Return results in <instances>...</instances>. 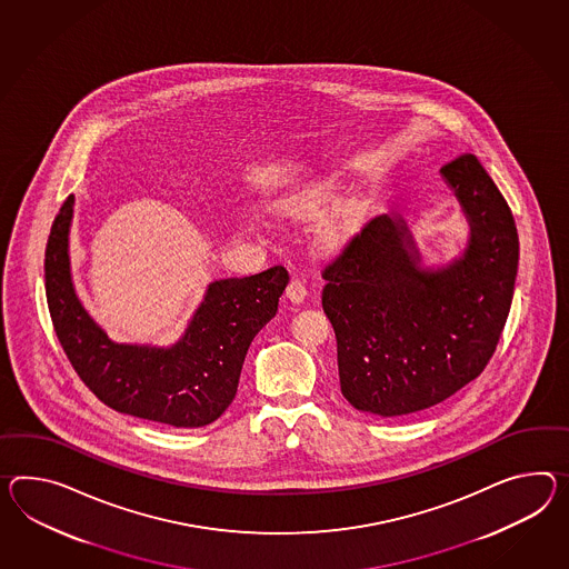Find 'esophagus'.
Wrapping results in <instances>:
<instances>
[{"instance_id": "esophagus-1", "label": "esophagus", "mask_w": 569, "mask_h": 569, "mask_svg": "<svg viewBox=\"0 0 569 569\" xmlns=\"http://www.w3.org/2000/svg\"><path fill=\"white\" fill-rule=\"evenodd\" d=\"M286 296H288V300H290V302H293V305H300V302H305V281L298 278L291 279L290 283H288V288H286Z\"/></svg>"}]
</instances>
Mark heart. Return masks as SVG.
Instances as JSON below:
<instances>
[{"mask_svg":"<svg viewBox=\"0 0 569 569\" xmlns=\"http://www.w3.org/2000/svg\"><path fill=\"white\" fill-rule=\"evenodd\" d=\"M329 201H331V194L325 193V191H310V193L293 197L290 211L293 213H320L329 206Z\"/></svg>","mask_w":569,"mask_h":569,"instance_id":"1","label":"heart"}]
</instances>
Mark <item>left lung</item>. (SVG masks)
I'll list each match as a JSON object with an SVG mask.
<instances>
[{
    "instance_id": "obj_1",
    "label": "left lung",
    "mask_w": 569,
    "mask_h": 569,
    "mask_svg": "<svg viewBox=\"0 0 569 569\" xmlns=\"http://www.w3.org/2000/svg\"><path fill=\"white\" fill-rule=\"evenodd\" d=\"M440 174L469 222L457 259L423 263L407 222L385 213L322 271L341 392L370 416L419 413L469 385L493 356L510 312L518 273L512 211L472 153Z\"/></svg>"
}]
</instances>
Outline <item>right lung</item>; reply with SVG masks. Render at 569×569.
Here are the masks:
<instances>
[{"label":"right lung","mask_w":569,"mask_h":569,"mask_svg":"<svg viewBox=\"0 0 569 569\" xmlns=\"http://www.w3.org/2000/svg\"><path fill=\"white\" fill-rule=\"evenodd\" d=\"M73 194L59 209L44 252V290L57 339L100 401L126 416L201 428L234 401L250 341L278 312L290 276L278 264L211 281L181 339L170 347L112 341L83 308L70 261Z\"/></svg>","instance_id":"add662e5"}]
</instances>
